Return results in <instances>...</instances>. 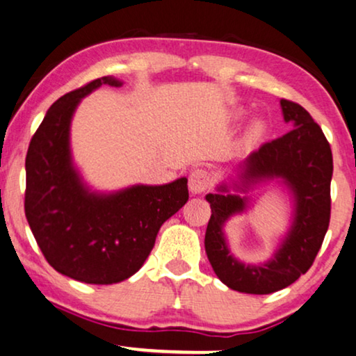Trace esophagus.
Masks as SVG:
<instances>
[{
  "instance_id": "1",
  "label": "esophagus",
  "mask_w": 356,
  "mask_h": 356,
  "mask_svg": "<svg viewBox=\"0 0 356 356\" xmlns=\"http://www.w3.org/2000/svg\"><path fill=\"white\" fill-rule=\"evenodd\" d=\"M210 187V174L205 169H193L188 175V188L192 193H202Z\"/></svg>"
}]
</instances>
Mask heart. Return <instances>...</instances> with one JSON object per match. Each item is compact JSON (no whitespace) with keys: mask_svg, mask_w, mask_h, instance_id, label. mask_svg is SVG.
I'll return each mask as SVG.
<instances>
[{"mask_svg":"<svg viewBox=\"0 0 356 356\" xmlns=\"http://www.w3.org/2000/svg\"><path fill=\"white\" fill-rule=\"evenodd\" d=\"M262 134H264L262 122L255 120V122L250 123L248 134H245V140H248V141H255L257 138H260V135H262Z\"/></svg>","mask_w":356,"mask_h":356,"instance_id":"heart-1","label":"heart"}]
</instances>
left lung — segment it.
<instances>
[{"mask_svg":"<svg viewBox=\"0 0 356 356\" xmlns=\"http://www.w3.org/2000/svg\"><path fill=\"white\" fill-rule=\"evenodd\" d=\"M283 118L295 129L268 141L239 164L236 191L245 192L254 184L280 179L295 198L290 231L273 259L262 265H245L227 249L222 226L236 213H243L248 198L229 193L226 184L205 197L211 216L205 233V250L216 277L231 290L268 295L295 283L311 268L330 221L332 151L321 127L300 104L280 101Z\"/></svg>","mask_w":356,"mask_h":356,"instance_id":"obj_1","label":"left lung"}]
</instances>
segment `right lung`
<instances>
[{
    "label": "right lung",
    "instance_id": "1",
    "mask_svg": "<svg viewBox=\"0 0 356 356\" xmlns=\"http://www.w3.org/2000/svg\"><path fill=\"white\" fill-rule=\"evenodd\" d=\"M102 84L122 86L102 76L61 96L26 156L24 210L42 254L58 273L92 285H112L138 272L159 227L188 200L186 177L115 193L84 186L71 161L70 123L79 101Z\"/></svg>",
    "mask_w": 356,
    "mask_h": 356
}]
</instances>
